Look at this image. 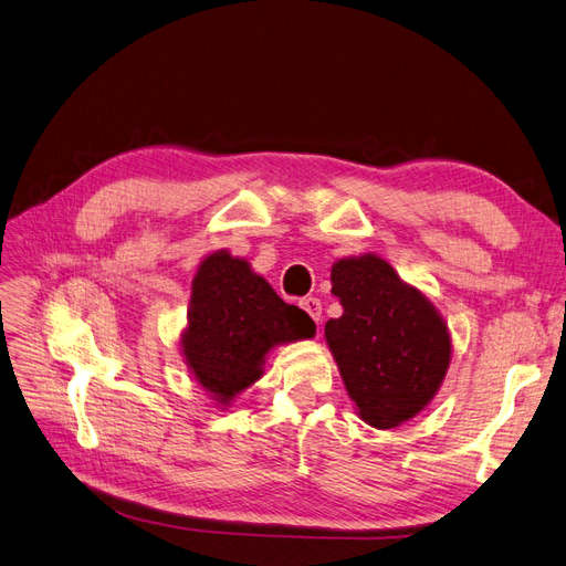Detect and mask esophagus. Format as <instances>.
<instances>
[{
	"label": "esophagus",
	"mask_w": 566,
	"mask_h": 566,
	"mask_svg": "<svg viewBox=\"0 0 566 566\" xmlns=\"http://www.w3.org/2000/svg\"><path fill=\"white\" fill-rule=\"evenodd\" d=\"M301 307L305 310V313H307L310 317H313V319L319 324V319H322V301H319V298L307 296V298L301 301Z\"/></svg>",
	"instance_id": "1"
}]
</instances>
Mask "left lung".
Returning a JSON list of instances; mask_svg holds the SVG:
<instances>
[{"instance_id":"obj_1","label":"left lung","mask_w":566,"mask_h":566,"mask_svg":"<svg viewBox=\"0 0 566 566\" xmlns=\"http://www.w3.org/2000/svg\"><path fill=\"white\" fill-rule=\"evenodd\" d=\"M343 315L324 326L345 388L374 428H395L440 388L451 340L430 301L378 256L343 259L332 270Z\"/></svg>"}]
</instances>
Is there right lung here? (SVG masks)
Instances as JSON below:
<instances>
[{"mask_svg":"<svg viewBox=\"0 0 566 566\" xmlns=\"http://www.w3.org/2000/svg\"><path fill=\"white\" fill-rule=\"evenodd\" d=\"M315 336V322L284 303L247 261L218 251L192 282L184 355L197 380L223 405L261 376L275 343Z\"/></svg>","mask_w":566,"mask_h":566,"instance_id":"add662e5","label":"right lung"}]
</instances>
